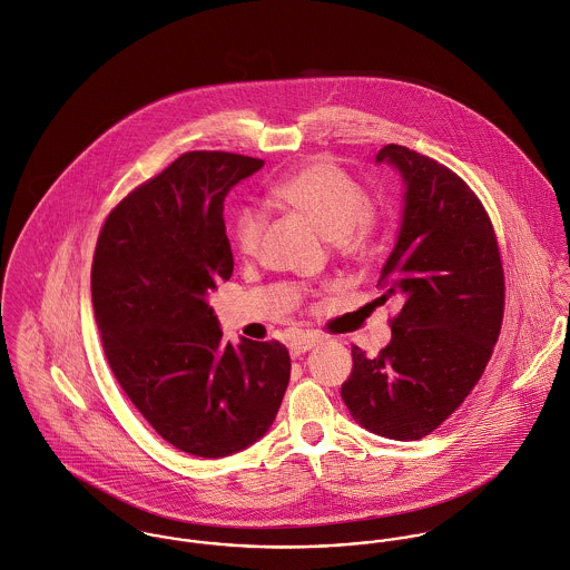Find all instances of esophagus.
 Here are the masks:
<instances>
[{"label":"esophagus","instance_id":"34e87169","mask_svg":"<svg viewBox=\"0 0 570 570\" xmlns=\"http://www.w3.org/2000/svg\"><path fill=\"white\" fill-rule=\"evenodd\" d=\"M315 343H317V340L313 335H293L291 342H288V350H291L293 356H299V354L308 352Z\"/></svg>","mask_w":570,"mask_h":570}]
</instances>
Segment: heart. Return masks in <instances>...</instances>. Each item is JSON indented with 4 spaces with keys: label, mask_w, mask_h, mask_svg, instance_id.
<instances>
[{
    "label": "heart",
    "mask_w": 570,
    "mask_h": 570,
    "mask_svg": "<svg viewBox=\"0 0 570 570\" xmlns=\"http://www.w3.org/2000/svg\"><path fill=\"white\" fill-rule=\"evenodd\" d=\"M273 196L304 212L328 239L361 253L374 230V214L363 185L331 158H315L275 183ZM266 228L264 212L242 207L233 220V242L242 257H255Z\"/></svg>",
    "instance_id": "heart-1"
}]
</instances>
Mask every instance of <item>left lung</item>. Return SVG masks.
Masks as SVG:
<instances>
[{
    "label": "left lung",
    "mask_w": 570,
    "mask_h": 570,
    "mask_svg": "<svg viewBox=\"0 0 570 570\" xmlns=\"http://www.w3.org/2000/svg\"><path fill=\"white\" fill-rule=\"evenodd\" d=\"M407 191L399 239L376 288L403 306L376 356L352 345L342 399L352 419L385 439L419 441L443 425L480 381L502 328L504 268L487 209L439 160L385 145Z\"/></svg>",
    "instance_id": "obj_1"
}]
</instances>
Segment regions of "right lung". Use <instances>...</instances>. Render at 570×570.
Segmentation results:
<instances>
[{"label": "right lung", "instance_id": "add662e5", "mask_svg": "<svg viewBox=\"0 0 570 570\" xmlns=\"http://www.w3.org/2000/svg\"><path fill=\"white\" fill-rule=\"evenodd\" d=\"M262 165L187 151L116 205L95 248L92 306L120 390L158 436L200 458L259 441L291 379L284 343L230 345L207 304L233 275L228 189Z\"/></svg>", "mask_w": 570, "mask_h": 570}]
</instances>
